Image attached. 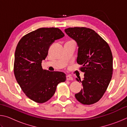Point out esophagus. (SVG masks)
I'll list each match as a JSON object with an SVG mask.
<instances>
[{
    "label": "esophagus",
    "mask_w": 127,
    "mask_h": 127,
    "mask_svg": "<svg viewBox=\"0 0 127 127\" xmlns=\"http://www.w3.org/2000/svg\"><path fill=\"white\" fill-rule=\"evenodd\" d=\"M66 80L69 81V80H73V77L70 76V75H67L66 76Z\"/></svg>",
    "instance_id": "esophagus-1"
}]
</instances>
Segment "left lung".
Here are the masks:
<instances>
[{"label":"left lung","mask_w":127,"mask_h":127,"mask_svg":"<svg viewBox=\"0 0 127 127\" xmlns=\"http://www.w3.org/2000/svg\"><path fill=\"white\" fill-rule=\"evenodd\" d=\"M65 33L78 47L77 62L82 65L84 78H76L83 89L75 94L81 104L91 105L100 100L110 83L113 74V55L109 45L94 30L86 27H69Z\"/></svg>","instance_id":"1"}]
</instances>
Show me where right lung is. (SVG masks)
<instances>
[{
  "instance_id": "add662e5",
  "label": "right lung",
  "mask_w": 127,
  "mask_h": 127,
  "mask_svg": "<svg viewBox=\"0 0 127 127\" xmlns=\"http://www.w3.org/2000/svg\"><path fill=\"white\" fill-rule=\"evenodd\" d=\"M64 36L58 28H40L23 36L17 44L14 76L26 95L36 102L48 101L55 94L57 85L66 80L64 73L43 69L41 65L51 45Z\"/></svg>"
}]
</instances>
